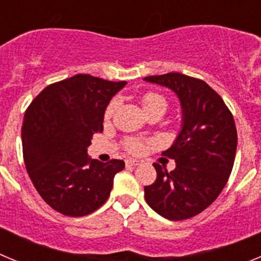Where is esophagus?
I'll return each mask as SVG.
<instances>
[{
	"instance_id": "obj_1",
	"label": "esophagus",
	"mask_w": 261,
	"mask_h": 261,
	"mask_svg": "<svg viewBox=\"0 0 261 261\" xmlns=\"http://www.w3.org/2000/svg\"><path fill=\"white\" fill-rule=\"evenodd\" d=\"M125 165L126 166H138V165H141V161H138V159H126Z\"/></svg>"
}]
</instances>
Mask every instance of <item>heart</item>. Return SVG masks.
Returning <instances> with one entry per match:
<instances>
[{
  "instance_id": "heart-1",
  "label": "heart",
  "mask_w": 261,
  "mask_h": 261,
  "mask_svg": "<svg viewBox=\"0 0 261 261\" xmlns=\"http://www.w3.org/2000/svg\"><path fill=\"white\" fill-rule=\"evenodd\" d=\"M141 105H142V108H144V112H146V111L153 110V108H158V107L165 108L166 110L167 102H166V99L163 98L162 95H159V94L147 93L142 96ZM116 107H117V103L115 102V100L108 105L107 110H106V119H110V117L114 115ZM146 146H147V142L140 141V140H129V141H126V149H128V151H130V153H135V154L141 153L142 150H145V147Z\"/></svg>"
}]
</instances>
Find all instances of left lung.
Returning <instances> with one entry per match:
<instances>
[{"instance_id":"left-lung-1","label":"left lung","mask_w":261,"mask_h":261,"mask_svg":"<svg viewBox=\"0 0 261 261\" xmlns=\"http://www.w3.org/2000/svg\"><path fill=\"white\" fill-rule=\"evenodd\" d=\"M179 98L181 128L163 155L176 163L171 172L154 163L156 179L145 187V200L167 220L201 213L227 183L237 151L234 117L218 94L204 81L180 73L145 77Z\"/></svg>"}]
</instances>
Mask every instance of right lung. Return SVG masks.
I'll list each match as a JSON object with an SVG mask.
<instances>
[{
	"instance_id": "add662e5",
	"label": "right lung",
	"mask_w": 261,
	"mask_h": 261,
	"mask_svg": "<svg viewBox=\"0 0 261 261\" xmlns=\"http://www.w3.org/2000/svg\"><path fill=\"white\" fill-rule=\"evenodd\" d=\"M125 81L77 74L45 87L27 108L23 158L36 191L50 208L82 217L100 208L124 161L90 159L94 133L103 130L106 108Z\"/></svg>"
}]
</instances>
